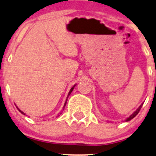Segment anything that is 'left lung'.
Wrapping results in <instances>:
<instances>
[{
	"mask_svg": "<svg viewBox=\"0 0 156 156\" xmlns=\"http://www.w3.org/2000/svg\"><path fill=\"white\" fill-rule=\"evenodd\" d=\"M143 104H144V103H142V104L140 105V106H139V107H138V108L136 110V111L134 112L133 113V114H131L130 115V116H129L128 118H127V119H126V120H125V122H128V121H130V120H131L132 119H133V118L135 117V116L136 115L138 114V113H139V112H140V108H141V107H142V106H143Z\"/></svg>",
	"mask_w": 156,
	"mask_h": 156,
	"instance_id": "left-lung-1",
	"label": "left lung"
}]
</instances>
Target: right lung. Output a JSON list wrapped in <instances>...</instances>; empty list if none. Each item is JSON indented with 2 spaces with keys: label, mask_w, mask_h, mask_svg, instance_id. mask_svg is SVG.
I'll return each mask as SVG.
<instances>
[{
  "label": "right lung",
  "mask_w": 156,
  "mask_h": 156,
  "mask_svg": "<svg viewBox=\"0 0 156 156\" xmlns=\"http://www.w3.org/2000/svg\"><path fill=\"white\" fill-rule=\"evenodd\" d=\"M75 85H76V84H75V85H74V86H73V87H72V88H71V89H70V90H69V94H68V97H67V99H68L69 96V95H70V94H71V93H72V90H73L74 87H75ZM67 99H66V102H65V104H64V106H63V109H64V108H65L66 105V103H67ZM16 108H18V110H19V111H20V112H21V113H22V114H23V115H26V114H25V113H24V112H23V111H21V110H20V108H19L18 107H16ZM60 115H61V113H60ZM58 116H59V115H58Z\"/></svg>",
  "instance_id": "obj_1"
}]
</instances>
